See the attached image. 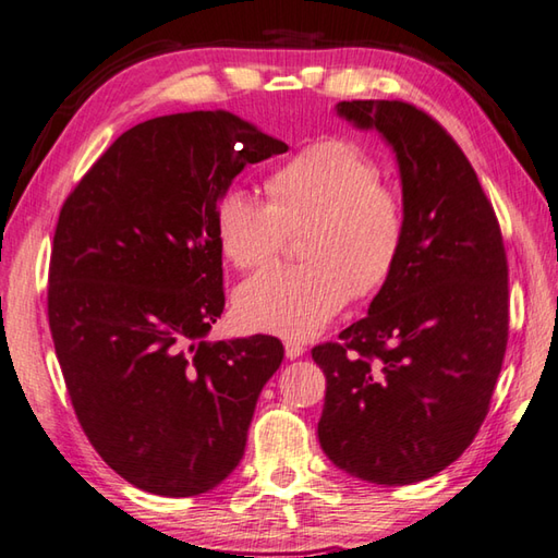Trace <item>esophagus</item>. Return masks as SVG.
Listing matches in <instances>:
<instances>
[{"mask_svg": "<svg viewBox=\"0 0 558 558\" xmlns=\"http://www.w3.org/2000/svg\"><path fill=\"white\" fill-rule=\"evenodd\" d=\"M283 350H287L289 360H299V356L306 354V347H303V342H296V340L283 342Z\"/></svg>", "mask_w": 558, "mask_h": 558, "instance_id": "1", "label": "esophagus"}]
</instances>
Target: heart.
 <instances>
[{"label":"heart","instance_id":"obj_1","mask_svg":"<svg viewBox=\"0 0 558 558\" xmlns=\"http://www.w3.org/2000/svg\"><path fill=\"white\" fill-rule=\"evenodd\" d=\"M271 202L230 186L216 204V235L235 267L255 269L279 255L289 228H306L299 267H269L238 289L235 311L250 330L306 340L352 293L381 289L405 247V208L381 184L374 157L356 143L308 145L271 174Z\"/></svg>","mask_w":558,"mask_h":558}]
</instances>
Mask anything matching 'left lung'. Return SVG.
<instances>
[{
	"instance_id": "1",
	"label": "left lung",
	"mask_w": 558,
	"mask_h": 558,
	"mask_svg": "<svg viewBox=\"0 0 558 558\" xmlns=\"http://www.w3.org/2000/svg\"><path fill=\"white\" fill-rule=\"evenodd\" d=\"M340 119L393 150L405 247L366 318L318 344V439L335 466L408 486L474 442L508 344V259L493 206L451 135L405 101H340Z\"/></svg>"
}]
</instances>
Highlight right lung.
<instances>
[{
	"mask_svg": "<svg viewBox=\"0 0 558 558\" xmlns=\"http://www.w3.org/2000/svg\"><path fill=\"white\" fill-rule=\"evenodd\" d=\"M287 143L240 116L186 111L133 125L62 204L48 320L84 435L135 488L192 498L245 454L283 347L206 342L226 306L216 204Z\"/></svg>",
	"mask_w": 558,
	"mask_h": 558,
	"instance_id": "add662e5",
	"label": "right lung"
}]
</instances>
